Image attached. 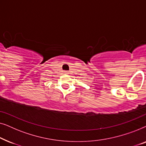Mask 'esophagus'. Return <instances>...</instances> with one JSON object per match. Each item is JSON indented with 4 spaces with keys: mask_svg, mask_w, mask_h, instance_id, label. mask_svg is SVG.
Wrapping results in <instances>:
<instances>
[{
    "mask_svg": "<svg viewBox=\"0 0 146 146\" xmlns=\"http://www.w3.org/2000/svg\"><path fill=\"white\" fill-rule=\"evenodd\" d=\"M64 73L65 74H69V72L68 71H64Z\"/></svg>",
    "mask_w": 146,
    "mask_h": 146,
    "instance_id": "1",
    "label": "esophagus"
}]
</instances>
